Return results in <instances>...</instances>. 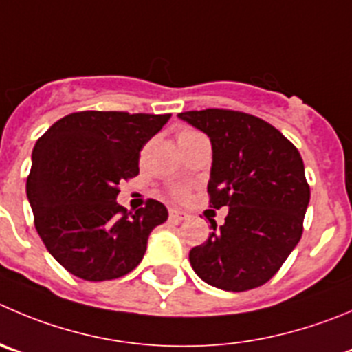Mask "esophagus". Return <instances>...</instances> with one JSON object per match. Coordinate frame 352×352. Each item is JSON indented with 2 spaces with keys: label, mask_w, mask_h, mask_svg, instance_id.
I'll return each instance as SVG.
<instances>
[{
  "label": "esophagus",
  "mask_w": 352,
  "mask_h": 352,
  "mask_svg": "<svg viewBox=\"0 0 352 352\" xmlns=\"http://www.w3.org/2000/svg\"><path fill=\"white\" fill-rule=\"evenodd\" d=\"M169 217L173 221H183V219H186V217H188V214L183 212V210H178V209H170L169 210Z\"/></svg>",
  "instance_id": "esophagus-1"
}]
</instances>
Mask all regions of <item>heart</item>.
Here are the masks:
<instances>
[{
    "label": "heart",
    "instance_id": "1",
    "mask_svg": "<svg viewBox=\"0 0 352 352\" xmlns=\"http://www.w3.org/2000/svg\"><path fill=\"white\" fill-rule=\"evenodd\" d=\"M197 135H200V133L195 131V129L183 128L182 131L178 133V142H182V140H186V138H192V136H197ZM170 193H173L176 199H183V197L186 195V188H183V186H174V188L170 190Z\"/></svg>",
    "mask_w": 352,
    "mask_h": 352
}]
</instances>
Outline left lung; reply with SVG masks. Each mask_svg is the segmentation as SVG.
<instances>
[{
  "mask_svg": "<svg viewBox=\"0 0 352 352\" xmlns=\"http://www.w3.org/2000/svg\"><path fill=\"white\" fill-rule=\"evenodd\" d=\"M212 143L209 206L228 207L224 224L190 250L209 285L245 292L264 285L302 236L309 185L299 150L266 120L239 110L182 112Z\"/></svg>",
  "mask_w": 352,
  "mask_h": 352,
  "instance_id": "obj_1",
  "label": "left lung"
}]
</instances>
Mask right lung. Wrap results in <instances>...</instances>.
<instances>
[{
  "mask_svg": "<svg viewBox=\"0 0 352 352\" xmlns=\"http://www.w3.org/2000/svg\"><path fill=\"white\" fill-rule=\"evenodd\" d=\"M170 113L82 110L36 142L28 176L34 226L48 252L88 282L120 278L142 263L167 209L148 199L136 212L116 202L119 183L140 173V152Z\"/></svg>",
  "mask_w": 352,
  "mask_h": 352,
  "instance_id": "1",
  "label": "right lung"
}]
</instances>
